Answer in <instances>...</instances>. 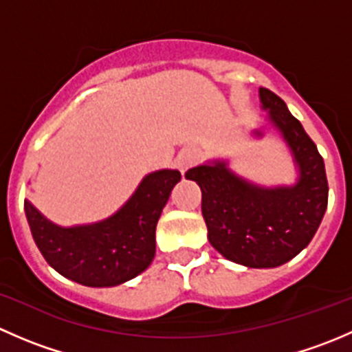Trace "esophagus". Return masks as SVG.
Here are the masks:
<instances>
[{
	"label": "esophagus",
	"mask_w": 352,
	"mask_h": 352,
	"mask_svg": "<svg viewBox=\"0 0 352 352\" xmlns=\"http://www.w3.org/2000/svg\"><path fill=\"white\" fill-rule=\"evenodd\" d=\"M197 158H199V153H197L196 148H192V146L184 148V150L179 153V156H177V165H179L180 172L186 173L190 166L196 165Z\"/></svg>",
	"instance_id": "34e87169"
}]
</instances>
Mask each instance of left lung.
<instances>
[{
	"label": "left lung",
	"mask_w": 352,
	"mask_h": 352,
	"mask_svg": "<svg viewBox=\"0 0 352 352\" xmlns=\"http://www.w3.org/2000/svg\"><path fill=\"white\" fill-rule=\"evenodd\" d=\"M265 122L250 136L278 131L293 156L296 182L261 186L230 168L228 158L194 166L186 179L202 192V216L209 243L228 261L245 267L269 269L296 257L317 233L327 209L329 186L324 158L285 102L267 88H258Z\"/></svg>",
	"instance_id": "1"
}]
</instances>
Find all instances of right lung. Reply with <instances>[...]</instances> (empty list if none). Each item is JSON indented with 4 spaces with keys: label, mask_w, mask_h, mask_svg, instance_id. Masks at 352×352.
Masks as SVG:
<instances>
[{
    "label": "right lung",
    "mask_w": 352,
    "mask_h": 352,
    "mask_svg": "<svg viewBox=\"0 0 352 352\" xmlns=\"http://www.w3.org/2000/svg\"><path fill=\"white\" fill-rule=\"evenodd\" d=\"M179 180V170L148 173L113 214L87 225H56L28 199L25 216L35 245L59 274L83 286H117L153 261L156 223Z\"/></svg>",
    "instance_id": "add662e5"
}]
</instances>
